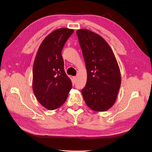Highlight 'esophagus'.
<instances>
[{"mask_svg": "<svg viewBox=\"0 0 152 152\" xmlns=\"http://www.w3.org/2000/svg\"><path fill=\"white\" fill-rule=\"evenodd\" d=\"M73 79L76 80L77 79V77H76V76H74V77H73Z\"/></svg>", "mask_w": 152, "mask_h": 152, "instance_id": "34e87169", "label": "esophagus"}]
</instances>
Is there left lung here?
Instances as JSON below:
<instances>
[{"instance_id": "left-lung-1", "label": "left lung", "mask_w": 152, "mask_h": 152, "mask_svg": "<svg viewBox=\"0 0 152 152\" xmlns=\"http://www.w3.org/2000/svg\"><path fill=\"white\" fill-rule=\"evenodd\" d=\"M87 71L82 91L89 108L105 111L115 103L121 85L120 70L115 54L104 39L86 29L76 31Z\"/></svg>"}]
</instances>
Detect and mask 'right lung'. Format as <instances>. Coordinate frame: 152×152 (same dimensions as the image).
Masks as SVG:
<instances>
[{"label": "right lung", "mask_w": 152, "mask_h": 152, "mask_svg": "<svg viewBox=\"0 0 152 152\" xmlns=\"http://www.w3.org/2000/svg\"><path fill=\"white\" fill-rule=\"evenodd\" d=\"M73 29L60 28L47 36L36 56L32 70V89L40 104L49 110L63 105L72 88L64 69L61 51Z\"/></svg>", "instance_id": "right-lung-1"}]
</instances>
